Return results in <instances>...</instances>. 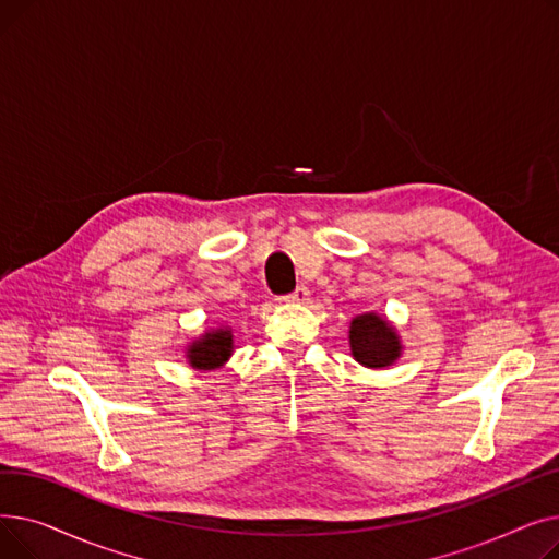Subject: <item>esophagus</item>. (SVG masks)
I'll list each match as a JSON object with an SVG mask.
<instances>
[{"label": "esophagus", "instance_id": "obj_1", "mask_svg": "<svg viewBox=\"0 0 559 559\" xmlns=\"http://www.w3.org/2000/svg\"><path fill=\"white\" fill-rule=\"evenodd\" d=\"M310 299V289L306 285H299L295 292H289V295L285 297V301L289 304H306Z\"/></svg>", "mask_w": 559, "mask_h": 559}]
</instances>
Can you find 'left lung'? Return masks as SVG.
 <instances>
[{
	"label": "left lung",
	"mask_w": 559,
	"mask_h": 559,
	"mask_svg": "<svg viewBox=\"0 0 559 559\" xmlns=\"http://www.w3.org/2000/svg\"><path fill=\"white\" fill-rule=\"evenodd\" d=\"M350 342V354L354 358L371 369H383L390 367L401 358V340L394 331V326L385 317L376 312L358 314L350 321L348 331Z\"/></svg>",
	"instance_id": "obj_1"
}]
</instances>
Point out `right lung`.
Listing matches in <instances>:
<instances>
[{"label":"right lung","instance_id":"1","mask_svg":"<svg viewBox=\"0 0 559 559\" xmlns=\"http://www.w3.org/2000/svg\"><path fill=\"white\" fill-rule=\"evenodd\" d=\"M233 354V333L228 329L209 331L188 346V362L194 369L211 371L222 367Z\"/></svg>","mask_w":559,"mask_h":559}]
</instances>
